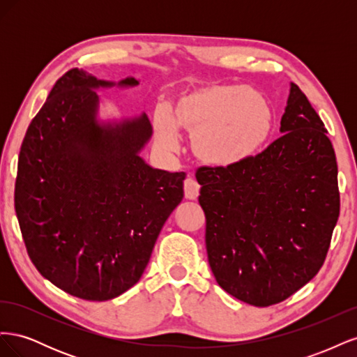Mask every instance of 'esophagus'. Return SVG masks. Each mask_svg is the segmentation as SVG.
I'll list each match as a JSON object with an SVG mask.
<instances>
[{
	"mask_svg": "<svg viewBox=\"0 0 357 357\" xmlns=\"http://www.w3.org/2000/svg\"><path fill=\"white\" fill-rule=\"evenodd\" d=\"M199 195V185L197 180L193 178H186L185 180V197L188 199H197Z\"/></svg>",
	"mask_w": 357,
	"mask_h": 357,
	"instance_id": "obj_1",
	"label": "esophagus"
}]
</instances>
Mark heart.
Instances as JSON below:
<instances>
[{
  "mask_svg": "<svg viewBox=\"0 0 357 357\" xmlns=\"http://www.w3.org/2000/svg\"><path fill=\"white\" fill-rule=\"evenodd\" d=\"M273 112L265 96L241 84H205L181 93L171 113L156 112L155 131L165 149L178 132L192 135V150L205 165L234 167L253 156L271 132Z\"/></svg>",
  "mask_w": 357,
  "mask_h": 357,
  "instance_id": "obj_1",
  "label": "heart"
}]
</instances>
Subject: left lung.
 Instances as JSON below:
<instances>
[{"label":"left lung","mask_w":357,"mask_h":357,"mask_svg":"<svg viewBox=\"0 0 357 357\" xmlns=\"http://www.w3.org/2000/svg\"><path fill=\"white\" fill-rule=\"evenodd\" d=\"M280 125L264 152L197 171L215 282L255 307L278 304L319 273L340 215L332 143L295 83Z\"/></svg>","instance_id":"1"}]
</instances>
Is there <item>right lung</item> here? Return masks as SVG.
<instances>
[{"label":"right lung","instance_id":"obj_1","mask_svg":"<svg viewBox=\"0 0 357 357\" xmlns=\"http://www.w3.org/2000/svg\"><path fill=\"white\" fill-rule=\"evenodd\" d=\"M114 84L67 71L29 123L17 162L15 210L28 256L50 283L86 301L113 299L138 282L186 178L139 158L153 132L147 114L96 119L95 91Z\"/></svg>","mask_w":357,"mask_h":357}]
</instances>
